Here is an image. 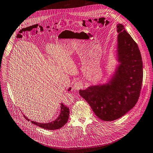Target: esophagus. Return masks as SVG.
I'll list each match as a JSON object with an SVG mask.
<instances>
[{
	"instance_id": "1",
	"label": "esophagus",
	"mask_w": 153,
	"mask_h": 153,
	"mask_svg": "<svg viewBox=\"0 0 153 153\" xmlns=\"http://www.w3.org/2000/svg\"><path fill=\"white\" fill-rule=\"evenodd\" d=\"M81 87H82V84L80 82H76L73 85V88L75 90H79Z\"/></svg>"
}]
</instances>
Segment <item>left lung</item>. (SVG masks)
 Masks as SVG:
<instances>
[{"label":"left lung","mask_w":153,"mask_h":153,"mask_svg":"<svg viewBox=\"0 0 153 153\" xmlns=\"http://www.w3.org/2000/svg\"><path fill=\"white\" fill-rule=\"evenodd\" d=\"M117 57L119 65L109 82L80 90L79 94L104 121L116 120L133 108L143 81V62L137 43L122 24L117 25Z\"/></svg>","instance_id":"8db88e82"}]
</instances>
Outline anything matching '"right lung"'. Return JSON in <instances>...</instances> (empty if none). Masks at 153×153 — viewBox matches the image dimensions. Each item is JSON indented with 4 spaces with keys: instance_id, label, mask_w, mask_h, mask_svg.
<instances>
[{
    "instance_id": "1",
    "label": "right lung",
    "mask_w": 153,
    "mask_h": 153,
    "mask_svg": "<svg viewBox=\"0 0 153 153\" xmlns=\"http://www.w3.org/2000/svg\"><path fill=\"white\" fill-rule=\"evenodd\" d=\"M71 88L70 87L68 89V91L71 90ZM61 111L58 117L53 121L48 123H39L37 122H34L31 120V123L34 125H36L40 127L47 129V130H56L58 128H62L63 126H65L68 120L69 116V109L64 105L63 103H61ZM26 119L29 120V119L23 115Z\"/></svg>"
}]
</instances>
